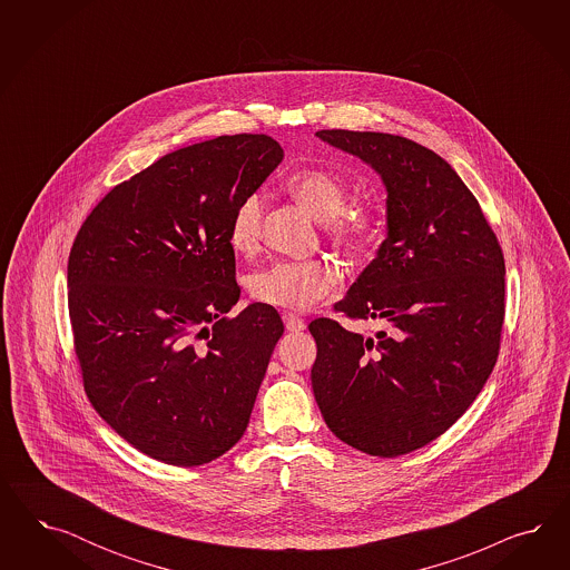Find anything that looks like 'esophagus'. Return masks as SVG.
<instances>
[{
    "label": "esophagus",
    "instance_id": "obj_1",
    "mask_svg": "<svg viewBox=\"0 0 570 570\" xmlns=\"http://www.w3.org/2000/svg\"><path fill=\"white\" fill-rule=\"evenodd\" d=\"M282 320H284V326H286L288 332H303V330L307 328V324L298 315H294V313H284Z\"/></svg>",
    "mask_w": 570,
    "mask_h": 570
}]
</instances>
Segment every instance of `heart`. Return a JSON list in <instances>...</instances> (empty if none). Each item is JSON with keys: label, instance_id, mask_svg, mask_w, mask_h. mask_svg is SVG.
Masks as SVG:
<instances>
[{"label": "heart", "instance_id": "1", "mask_svg": "<svg viewBox=\"0 0 570 570\" xmlns=\"http://www.w3.org/2000/svg\"><path fill=\"white\" fill-rule=\"evenodd\" d=\"M286 188L294 200L326 224L330 238L345 248H362L380 234L379 208L372 203H357L345 208L346 184L326 169H298L286 179ZM263 198L248 194L234 208L229 222V246L238 255H250L261 236ZM336 269L328 261H276L248 276V293L267 307L276 309H307L324 298L336 284Z\"/></svg>", "mask_w": 570, "mask_h": 570}]
</instances>
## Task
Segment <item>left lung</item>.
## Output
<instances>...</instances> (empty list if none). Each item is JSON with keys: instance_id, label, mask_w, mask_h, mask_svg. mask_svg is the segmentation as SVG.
I'll use <instances>...</instances> for the list:
<instances>
[{"instance_id": "left-lung-1", "label": "left lung", "mask_w": 570, "mask_h": 570, "mask_svg": "<svg viewBox=\"0 0 570 570\" xmlns=\"http://www.w3.org/2000/svg\"><path fill=\"white\" fill-rule=\"evenodd\" d=\"M315 136L384 184L386 238L334 307L391 328L363 338L334 320L311 322L313 395L343 443L397 458L448 431L498 362L500 242L460 175L429 148L376 131Z\"/></svg>"}]
</instances>
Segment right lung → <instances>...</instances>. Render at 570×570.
Returning <instances> with one entry per match:
<instances>
[{
    "mask_svg": "<svg viewBox=\"0 0 570 570\" xmlns=\"http://www.w3.org/2000/svg\"><path fill=\"white\" fill-rule=\"evenodd\" d=\"M284 150L267 136L179 148L112 188L69 257V313L86 393L127 443L203 466L248 426L284 324L240 288L229 222Z\"/></svg>",
    "mask_w": 570,
    "mask_h": 570,
    "instance_id": "obj_1",
    "label": "right lung"
}]
</instances>
